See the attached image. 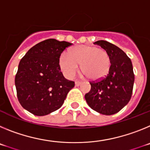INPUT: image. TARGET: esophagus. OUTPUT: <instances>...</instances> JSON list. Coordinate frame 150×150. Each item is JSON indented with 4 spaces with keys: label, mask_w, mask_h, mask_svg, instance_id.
<instances>
[{
    "label": "esophagus",
    "mask_w": 150,
    "mask_h": 150,
    "mask_svg": "<svg viewBox=\"0 0 150 150\" xmlns=\"http://www.w3.org/2000/svg\"><path fill=\"white\" fill-rule=\"evenodd\" d=\"M82 83H82L81 81H76V83H75V85H76V86H80Z\"/></svg>",
    "instance_id": "obj_1"
}]
</instances>
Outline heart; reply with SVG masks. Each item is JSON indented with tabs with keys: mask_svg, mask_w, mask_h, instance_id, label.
<instances>
[{
	"mask_svg": "<svg viewBox=\"0 0 150 150\" xmlns=\"http://www.w3.org/2000/svg\"><path fill=\"white\" fill-rule=\"evenodd\" d=\"M81 64V71L88 79L98 81L107 76L111 66L110 56L104 49L88 45H79L62 54L59 65L67 77H73Z\"/></svg>",
	"mask_w": 150,
	"mask_h": 150,
	"instance_id": "b5f03b06",
	"label": "heart"
}]
</instances>
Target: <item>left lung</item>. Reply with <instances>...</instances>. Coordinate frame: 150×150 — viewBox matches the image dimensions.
<instances>
[{
    "label": "left lung",
    "instance_id": "left-lung-1",
    "mask_svg": "<svg viewBox=\"0 0 150 150\" xmlns=\"http://www.w3.org/2000/svg\"><path fill=\"white\" fill-rule=\"evenodd\" d=\"M110 56L111 66L107 76L89 82L91 90L85 98L91 109L104 115L115 114L129 102L133 91L134 74L131 59L114 44L106 40L94 43Z\"/></svg>",
    "mask_w": 150,
    "mask_h": 150
}]
</instances>
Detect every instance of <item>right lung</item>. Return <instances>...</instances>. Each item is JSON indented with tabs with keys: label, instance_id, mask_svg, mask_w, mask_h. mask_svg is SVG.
I'll return each mask as SVG.
<instances>
[{
	"label": "right lung",
	"instance_id": "right-lung-1",
	"mask_svg": "<svg viewBox=\"0 0 150 150\" xmlns=\"http://www.w3.org/2000/svg\"><path fill=\"white\" fill-rule=\"evenodd\" d=\"M72 43L48 39L36 44L21 59L16 74L18 100L35 116L59 110L69 91L75 86L61 72V54Z\"/></svg>",
	"mask_w": 150,
	"mask_h": 150
}]
</instances>
